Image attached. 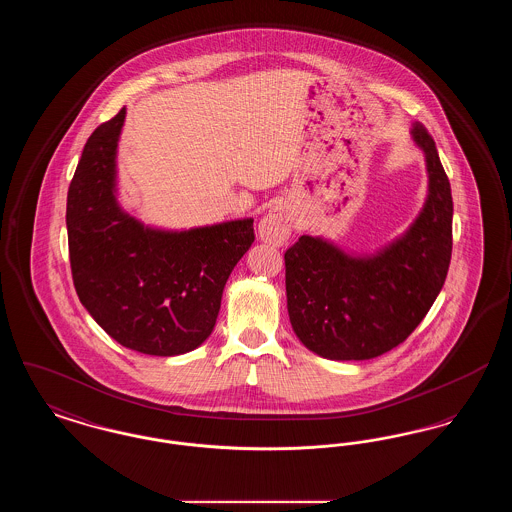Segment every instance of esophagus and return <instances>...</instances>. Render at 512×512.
Returning a JSON list of instances; mask_svg holds the SVG:
<instances>
[{
	"label": "esophagus",
	"instance_id": "1",
	"mask_svg": "<svg viewBox=\"0 0 512 512\" xmlns=\"http://www.w3.org/2000/svg\"><path fill=\"white\" fill-rule=\"evenodd\" d=\"M292 228L293 215L290 207L284 203H276L259 220V238L265 244L282 247L290 240Z\"/></svg>",
	"mask_w": 512,
	"mask_h": 512
}]
</instances>
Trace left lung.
<instances>
[{
  "mask_svg": "<svg viewBox=\"0 0 512 512\" xmlns=\"http://www.w3.org/2000/svg\"><path fill=\"white\" fill-rule=\"evenodd\" d=\"M428 192L409 228L372 253L301 236L286 255L293 332L318 357L366 361L411 336L438 297L451 261L453 199L432 136L416 124Z\"/></svg>",
  "mask_w": 512,
  "mask_h": 512,
  "instance_id": "8db88e82",
  "label": "left lung"
}]
</instances>
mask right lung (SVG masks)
<instances>
[{"instance_id": "1", "label": "right lung", "mask_w": 512, "mask_h": 512, "mask_svg": "<svg viewBox=\"0 0 512 512\" xmlns=\"http://www.w3.org/2000/svg\"><path fill=\"white\" fill-rule=\"evenodd\" d=\"M126 107L88 138L67 195L74 288L99 326L138 353L174 357L207 340L230 272L253 244V219L171 230L119 199Z\"/></svg>"}]
</instances>
